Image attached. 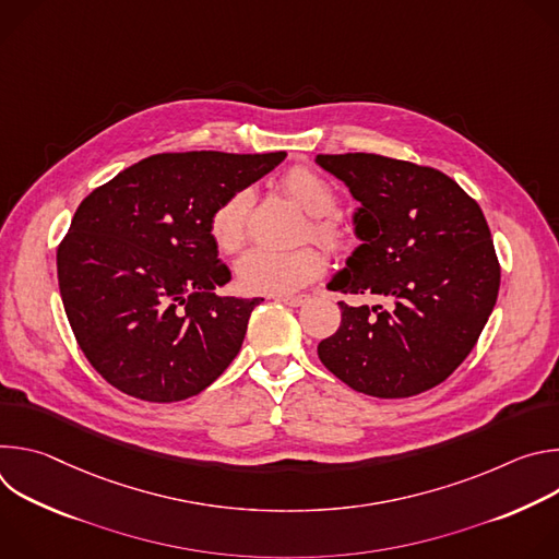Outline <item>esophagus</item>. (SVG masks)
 Instances as JSON below:
<instances>
[{
  "mask_svg": "<svg viewBox=\"0 0 559 559\" xmlns=\"http://www.w3.org/2000/svg\"><path fill=\"white\" fill-rule=\"evenodd\" d=\"M274 300L283 302V305H289V307H300L302 302H307V296L300 294V296H274Z\"/></svg>",
  "mask_w": 559,
  "mask_h": 559,
  "instance_id": "obj_1",
  "label": "esophagus"
}]
</instances>
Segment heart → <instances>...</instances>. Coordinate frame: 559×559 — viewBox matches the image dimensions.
<instances>
[{"mask_svg": "<svg viewBox=\"0 0 559 559\" xmlns=\"http://www.w3.org/2000/svg\"><path fill=\"white\" fill-rule=\"evenodd\" d=\"M283 192L309 214V236L330 250L345 243L347 229L343 218L334 212L338 203L336 188L321 173L307 166H294L281 177ZM252 194L238 190L229 194L210 216L207 231L214 248L221 254H236L246 246L248 214ZM325 270V259L316 248H298L289 252L252 250L236 265V278L250 294L287 296L309 285Z\"/></svg>", "mask_w": 559, "mask_h": 559, "instance_id": "b5f03b06", "label": "heart"}]
</instances>
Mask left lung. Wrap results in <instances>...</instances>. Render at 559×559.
I'll return each instance as SVG.
<instances>
[{"instance_id": "8db88e82", "label": "left lung", "mask_w": 559, "mask_h": 559, "mask_svg": "<svg viewBox=\"0 0 559 559\" xmlns=\"http://www.w3.org/2000/svg\"><path fill=\"white\" fill-rule=\"evenodd\" d=\"M360 201V246L330 281L380 294L391 309L338 302L343 321L318 358L352 389L409 397L447 380L471 354L498 300L500 263L487 218L440 170L380 154H318Z\"/></svg>"}]
</instances>
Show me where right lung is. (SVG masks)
Here are the masks:
<instances>
[{
  "mask_svg": "<svg viewBox=\"0 0 559 559\" xmlns=\"http://www.w3.org/2000/svg\"><path fill=\"white\" fill-rule=\"evenodd\" d=\"M287 154H152L79 203L57 250L72 334L119 391L179 403L210 386L243 345L263 298L216 296L231 274L207 223Z\"/></svg>",
  "mask_w": 559,
  "mask_h": 559,
  "instance_id": "obj_1",
  "label": "right lung"
}]
</instances>
